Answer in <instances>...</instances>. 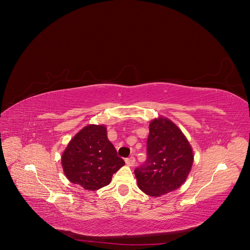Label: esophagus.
I'll return each instance as SVG.
<instances>
[{"mask_svg":"<svg viewBox=\"0 0 250 250\" xmlns=\"http://www.w3.org/2000/svg\"><path fill=\"white\" fill-rule=\"evenodd\" d=\"M125 163H126L127 166H129V167H133V166L135 165V158L134 157H130V158L125 160Z\"/></svg>","mask_w":250,"mask_h":250,"instance_id":"esophagus-1","label":"esophagus"}]
</instances>
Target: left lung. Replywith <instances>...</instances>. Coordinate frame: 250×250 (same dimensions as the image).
Returning a JSON list of instances; mask_svg holds the SVG:
<instances>
[{
	"label": "left lung",
	"instance_id": "obj_1",
	"mask_svg": "<svg viewBox=\"0 0 250 250\" xmlns=\"http://www.w3.org/2000/svg\"><path fill=\"white\" fill-rule=\"evenodd\" d=\"M147 159L134 171L138 187L159 197L179 188L193 164L191 146L172 121L160 117L149 123Z\"/></svg>",
	"mask_w": 250,
	"mask_h": 250
}]
</instances>
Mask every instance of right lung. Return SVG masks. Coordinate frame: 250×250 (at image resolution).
Instances as JSON below:
<instances>
[{
  "label": "right lung",
  "instance_id": "obj_1",
  "mask_svg": "<svg viewBox=\"0 0 250 250\" xmlns=\"http://www.w3.org/2000/svg\"><path fill=\"white\" fill-rule=\"evenodd\" d=\"M124 165L106 136L104 125L82 128L62 154L67 179L90 191L109 185L113 174Z\"/></svg>",
  "mask_w": 250,
  "mask_h": 250
}]
</instances>
